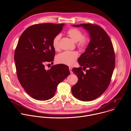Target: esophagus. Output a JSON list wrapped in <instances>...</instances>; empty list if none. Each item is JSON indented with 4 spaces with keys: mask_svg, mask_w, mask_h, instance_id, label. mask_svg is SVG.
<instances>
[{
    "mask_svg": "<svg viewBox=\"0 0 131 131\" xmlns=\"http://www.w3.org/2000/svg\"><path fill=\"white\" fill-rule=\"evenodd\" d=\"M69 71L70 72V73H73V72L72 71V68L71 67H69Z\"/></svg>",
    "mask_w": 131,
    "mask_h": 131,
    "instance_id": "1",
    "label": "esophagus"
}]
</instances>
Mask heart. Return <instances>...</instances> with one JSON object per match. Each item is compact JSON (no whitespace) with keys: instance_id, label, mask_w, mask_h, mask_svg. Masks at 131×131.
<instances>
[{"instance_id":"1","label":"heart","mask_w":131,"mask_h":131,"mask_svg":"<svg viewBox=\"0 0 131 131\" xmlns=\"http://www.w3.org/2000/svg\"><path fill=\"white\" fill-rule=\"evenodd\" d=\"M67 34L74 42H78V47L81 49L85 48L89 43V39L86 37L83 36L82 32L79 29L72 28L67 31ZM61 35H56L52 40V46L54 49L58 51L60 49V40ZM78 53L76 51H66L58 55L57 61L60 64L72 66L75 63L78 58Z\"/></svg>"}]
</instances>
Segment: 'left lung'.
Listing matches in <instances>:
<instances>
[{"label":"left lung","instance_id":"1","mask_svg":"<svg viewBox=\"0 0 131 131\" xmlns=\"http://www.w3.org/2000/svg\"><path fill=\"white\" fill-rule=\"evenodd\" d=\"M82 27L90 35V41L85 52L78 59L86 68H74L72 71L78 80L71 88L74 97L82 101H91L99 96L109 86L115 66L113 44L106 32L100 26L92 24L72 25Z\"/></svg>","mask_w":131,"mask_h":131}]
</instances>
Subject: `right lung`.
Here are the masks:
<instances>
[{"label": "right lung", "instance_id": "right-lung-1", "mask_svg": "<svg viewBox=\"0 0 131 131\" xmlns=\"http://www.w3.org/2000/svg\"><path fill=\"white\" fill-rule=\"evenodd\" d=\"M64 24H39L26 29L18 40L14 53L17 76L21 85L32 98L48 100L54 95L58 84L70 74L68 66H52L46 70L44 64L53 60L54 37Z\"/></svg>", "mask_w": 131, "mask_h": 131}]
</instances>
